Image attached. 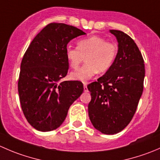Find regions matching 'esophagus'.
I'll use <instances>...</instances> for the list:
<instances>
[{
	"instance_id": "esophagus-1",
	"label": "esophagus",
	"mask_w": 160,
	"mask_h": 160,
	"mask_svg": "<svg viewBox=\"0 0 160 160\" xmlns=\"http://www.w3.org/2000/svg\"><path fill=\"white\" fill-rule=\"evenodd\" d=\"M87 86H88V83H87V82H84V83H83V90H84L85 92L88 91V87Z\"/></svg>"
}]
</instances>
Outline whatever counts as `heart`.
Listing matches in <instances>:
<instances>
[{"label": "heart", "mask_w": 160, "mask_h": 160, "mask_svg": "<svg viewBox=\"0 0 160 160\" xmlns=\"http://www.w3.org/2000/svg\"><path fill=\"white\" fill-rule=\"evenodd\" d=\"M66 58L72 69H77L83 59L86 63L70 73L71 79L86 81L98 72H104L111 68L117 55V46L106 38L91 35L77 41V47L67 46Z\"/></svg>", "instance_id": "obj_1"}]
</instances>
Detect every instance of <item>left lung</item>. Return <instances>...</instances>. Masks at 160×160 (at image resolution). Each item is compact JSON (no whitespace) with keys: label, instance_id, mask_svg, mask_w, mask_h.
I'll return each instance as SVG.
<instances>
[{"label":"left lung","instance_id":"obj_1","mask_svg":"<svg viewBox=\"0 0 160 160\" xmlns=\"http://www.w3.org/2000/svg\"><path fill=\"white\" fill-rule=\"evenodd\" d=\"M118 51L111 68L98 81L88 86L90 122L104 134L120 132L132 121L142 94L144 59L134 40L118 30H111Z\"/></svg>","mask_w":160,"mask_h":160}]
</instances>
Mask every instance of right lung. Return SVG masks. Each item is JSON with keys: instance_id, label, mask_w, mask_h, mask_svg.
Returning a JSON list of instances; mask_svg holds the SVG:
<instances>
[{"instance_id": "1", "label": "right lung", "mask_w": 160, "mask_h": 160, "mask_svg": "<svg viewBox=\"0 0 160 160\" xmlns=\"http://www.w3.org/2000/svg\"><path fill=\"white\" fill-rule=\"evenodd\" d=\"M85 34L72 25L49 23L34 38L24 54L18 94L24 115L35 129L49 132L59 128L71 104L83 93L82 82L60 80L69 70L65 54L67 44Z\"/></svg>"}]
</instances>
